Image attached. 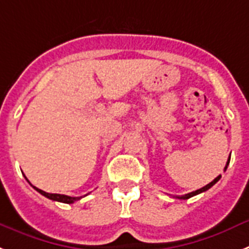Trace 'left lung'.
Instances as JSON below:
<instances>
[{
    "mask_svg": "<svg viewBox=\"0 0 249 249\" xmlns=\"http://www.w3.org/2000/svg\"><path fill=\"white\" fill-rule=\"evenodd\" d=\"M228 164H229V159H228V161H227V165H226V168H224V170L227 169V166H228ZM219 179H220V176H218L217 178L214 179V180H213V181H211V183H209V184H207V185H205V187L200 188V189L196 190V192H192V193H188V194H185V196H177L176 198H178V199H188V198H192V196H196V194L203 193V192H205V190H208L209 188H211V187H213V185H214L215 183H217V181L219 180Z\"/></svg>",
    "mask_w": 249,
    "mask_h": 249,
    "instance_id": "1",
    "label": "left lung"
}]
</instances>
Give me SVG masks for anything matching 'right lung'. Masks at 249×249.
Returning <instances> with one entry per match:
<instances>
[{"label": "right lung", "mask_w": 249, "mask_h": 249, "mask_svg": "<svg viewBox=\"0 0 249 249\" xmlns=\"http://www.w3.org/2000/svg\"><path fill=\"white\" fill-rule=\"evenodd\" d=\"M32 187H34V185H32ZM34 188L37 190L40 194L45 196L46 198H49V199L55 200V202H61V203H68V204H71V203L81 199V196H64V194H51V193H46V192L38 189V188H36V187H34Z\"/></svg>", "instance_id": "1"}]
</instances>
